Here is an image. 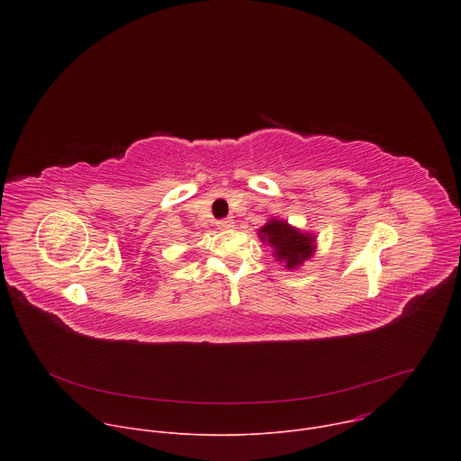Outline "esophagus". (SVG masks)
Listing matches in <instances>:
<instances>
[{
    "label": "esophagus",
    "mask_w": 461,
    "mask_h": 461,
    "mask_svg": "<svg viewBox=\"0 0 461 461\" xmlns=\"http://www.w3.org/2000/svg\"><path fill=\"white\" fill-rule=\"evenodd\" d=\"M233 226H235L233 219H224V221H219V222H217V228L222 230V231H224V230H231Z\"/></svg>",
    "instance_id": "esophagus-1"
}]
</instances>
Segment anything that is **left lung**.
<instances>
[{
  "mask_svg": "<svg viewBox=\"0 0 461 461\" xmlns=\"http://www.w3.org/2000/svg\"><path fill=\"white\" fill-rule=\"evenodd\" d=\"M258 239L274 248L272 255L277 262H283L286 270H297L303 262L312 258L317 249L315 233L301 231L290 222L274 217L258 230Z\"/></svg>",
  "mask_w": 461,
  "mask_h": 461,
  "instance_id": "left-lung-1",
  "label": "left lung"
}]
</instances>
